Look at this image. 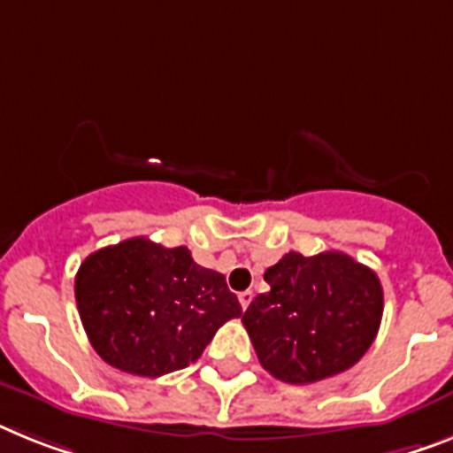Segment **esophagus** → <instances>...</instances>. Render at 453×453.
<instances>
[{"mask_svg":"<svg viewBox=\"0 0 453 453\" xmlns=\"http://www.w3.org/2000/svg\"><path fill=\"white\" fill-rule=\"evenodd\" d=\"M253 302V290H244L239 292V303H242V309H249V303Z\"/></svg>","mask_w":453,"mask_h":453,"instance_id":"34e87169","label":"esophagus"}]
</instances>
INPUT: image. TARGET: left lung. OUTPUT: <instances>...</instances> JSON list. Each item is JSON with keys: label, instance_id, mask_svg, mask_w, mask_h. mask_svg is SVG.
Returning <instances> with one entry per match:
<instances>
[{"label": "left lung", "instance_id": "1", "mask_svg": "<svg viewBox=\"0 0 453 453\" xmlns=\"http://www.w3.org/2000/svg\"><path fill=\"white\" fill-rule=\"evenodd\" d=\"M244 322L262 368L290 385H309L355 366L382 320V285L373 269L325 250L285 253L265 272Z\"/></svg>", "mask_w": 453, "mask_h": 453}]
</instances>
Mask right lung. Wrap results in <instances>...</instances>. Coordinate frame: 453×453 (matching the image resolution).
Here are the masks:
<instances>
[{
	"label": "right lung",
	"instance_id": "right-lung-1",
	"mask_svg": "<svg viewBox=\"0 0 453 453\" xmlns=\"http://www.w3.org/2000/svg\"><path fill=\"white\" fill-rule=\"evenodd\" d=\"M91 348L124 373L158 378L197 362L220 325L242 315L226 276L186 246L133 237L91 253L75 276Z\"/></svg>",
	"mask_w": 453,
	"mask_h": 453
}]
</instances>
